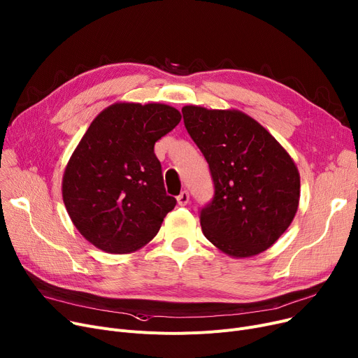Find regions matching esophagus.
<instances>
[{
	"mask_svg": "<svg viewBox=\"0 0 358 358\" xmlns=\"http://www.w3.org/2000/svg\"><path fill=\"white\" fill-rule=\"evenodd\" d=\"M189 200H190V194H189V192H181L180 193V196H177V201H178V206H185L187 203H189Z\"/></svg>",
	"mask_w": 358,
	"mask_h": 358,
	"instance_id": "34e87169",
	"label": "esophagus"
}]
</instances>
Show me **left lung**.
<instances>
[{"label": "left lung", "mask_w": 358, "mask_h": 358, "mask_svg": "<svg viewBox=\"0 0 358 358\" xmlns=\"http://www.w3.org/2000/svg\"><path fill=\"white\" fill-rule=\"evenodd\" d=\"M181 111L215 184L212 201L200 210L204 236L236 258L266 251L297 212L300 176L293 159L245 113L197 106Z\"/></svg>", "instance_id": "left-lung-1"}]
</instances>
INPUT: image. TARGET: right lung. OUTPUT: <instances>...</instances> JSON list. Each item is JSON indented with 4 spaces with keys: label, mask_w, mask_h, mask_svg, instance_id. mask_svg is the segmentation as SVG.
Returning <instances> with one entry per match:
<instances>
[{
    "label": "right lung",
    "mask_w": 358,
    "mask_h": 358,
    "mask_svg": "<svg viewBox=\"0 0 358 358\" xmlns=\"http://www.w3.org/2000/svg\"><path fill=\"white\" fill-rule=\"evenodd\" d=\"M181 120L171 106L116 103L92 120L65 168L62 197L80 234L110 254L152 239L177 200L154 146Z\"/></svg>",
    "instance_id": "1"
}]
</instances>
